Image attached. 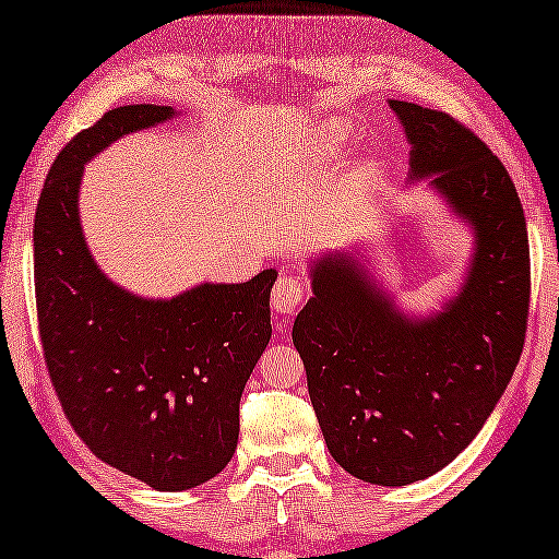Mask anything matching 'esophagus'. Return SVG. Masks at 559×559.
<instances>
[{"label":"esophagus","mask_w":559,"mask_h":559,"mask_svg":"<svg viewBox=\"0 0 559 559\" xmlns=\"http://www.w3.org/2000/svg\"><path fill=\"white\" fill-rule=\"evenodd\" d=\"M304 296H306L304 281L294 276V273H283V276L276 281V286H273L271 304L278 313H290L301 306Z\"/></svg>","instance_id":"obj_1"}]
</instances>
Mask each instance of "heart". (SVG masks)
I'll return each instance as SVG.
<instances>
[{"instance_id":"1","label":"heart","mask_w":559,"mask_h":559,"mask_svg":"<svg viewBox=\"0 0 559 559\" xmlns=\"http://www.w3.org/2000/svg\"><path fill=\"white\" fill-rule=\"evenodd\" d=\"M342 141H344L342 126H332V129H326L324 133H321V154H324V156L334 154L336 148H340Z\"/></svg>"}]
</instances>
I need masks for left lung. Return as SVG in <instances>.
Instances as JSON below:
<instances>
[{
    "label": "left lung",
    "instance_id": "8db88e82",
    "mask_svg": "<svg viewBox=\"0 0 559 559\" xmlns=\"http://www.w3.org/2000/svg\"><path fill=\"white\" fill-rule=\"evenodd\" d=\"M413 144V177L433 185L476 230L461 296L411 324L347 255L313 269L294 321L311 405L329 453L361 481L405 486L466 448L499 403L524 349L530 238L497 154L459 119L390 100Z\"/></svg>",
    "mask_w": 559,
    "mask_h": 559
}]
</instances>
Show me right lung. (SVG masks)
I'll list each match as a JSON object with an SVG mask.
<instances>
[{
	"mask_svg": "<svg viewBox=\"0 0 559 559\" xmlns=\"http://www.w3.org/2000/svg\"><path fill=\"white\" fill-rule=\"evenodd\" d=\"M169 116L171 106L111 108L58 154L35 212V301L47 374L83 443L154 489L185 491L217 476L238 445L276 271L144 301L96 269L78 219L83 164Z\"/></svg>",
	"mask_w": 559,
	"mask_h": 559,
	"instance_id": "right-lung-1",
	"label": "right lung"
}]
</instances>
